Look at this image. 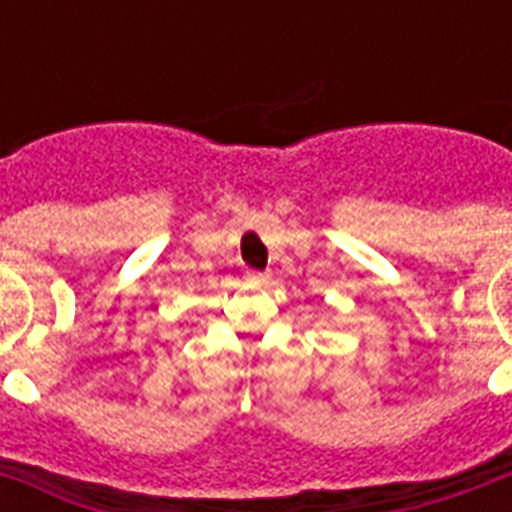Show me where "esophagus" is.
<instances>
[{
	"label": "esophagus",
	"instance_id": "1",
	"mask_svg": "<svg viewBox=\"0 0 512 512\" xmlns=\"http://www.w3.org/2000/svg\"><path fill=\"white\" fill-rule=\"evenodd\" d=\"M249 284L252 287H265L268 284V273H249Z\"/></svg>",
	"mask_w": 512,
	"mask_h": 512
}]
</instances>
